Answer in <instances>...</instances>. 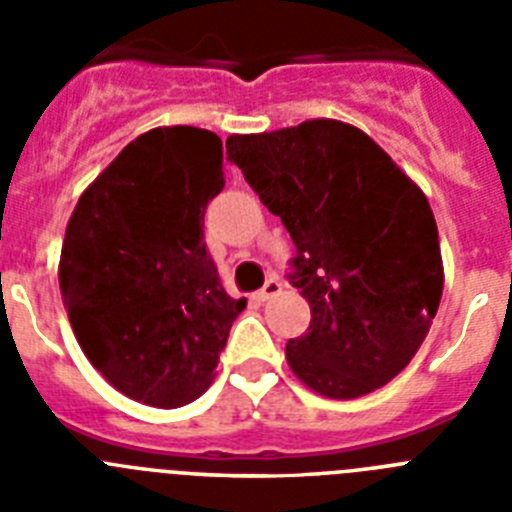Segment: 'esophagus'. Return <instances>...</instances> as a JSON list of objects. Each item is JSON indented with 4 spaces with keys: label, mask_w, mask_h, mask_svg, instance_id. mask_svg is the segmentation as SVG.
<instances>
[{
    "label": "esophagus",
    "mask_w": 512,
    "mask_h": 512,
    "mask_svg": "<svg viewBox=\"0 0 512 512\" xmlns=\"http://www.w3.org/2000/svg\"><path fill=\"white\" fill-rule=\"evenodd\" d=\"M279 292H282V282H279L277 277H271L269 282H266L264 287H261L259 292H256V300L266 302V300H271V297H277Z\"/></svg>",
    "instance_id": "1"
}]
</instances>
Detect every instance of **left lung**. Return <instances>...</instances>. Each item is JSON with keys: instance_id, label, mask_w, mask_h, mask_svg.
<instances>
[{"instance_id": "obj_1", "label": "left lung", "mask_w": 512, "mask_h": 512, "mask_svg": "<svg viewBox=\"0 0 512 512\" xmlns=\"http://www.w3.org/2000/svg\"><path fill=\"white\" fill-rule=\"evenodd\" d=\"M225 148L297 248L289 282L312 320L284 348L292 372L333 400L397 377L443 292L438 228L418 184L369 135L325 117L230 135Z\"/></svg>"}]
</instances>
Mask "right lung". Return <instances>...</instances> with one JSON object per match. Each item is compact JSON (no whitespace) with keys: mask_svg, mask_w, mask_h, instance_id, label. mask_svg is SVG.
Here are the masks:
<instances>
[{"mask_svg":"<svg viewBox=\"0 0 512 512\" xmlns=\"http://www.w3.org/2000/svg\"><path fill=\"white\" fill-rule=\"evenodd\" d=\"M223 187L215 133L153 128L89 184L66 225L58 282L76 341L115 390L151 408H182L210 387L246 307L225 292L202 230Z\"/></svg>","mask_w":512,"mask_h":512,"instance_id":"1","label":"right lung"}]
</instances>
